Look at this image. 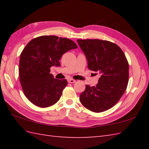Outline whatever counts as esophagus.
I'll return each instance as SVG.
<instances>
[{
    "instance_id": "34e87169",
    "label": "esophagus",
    "mask_w": 149,
    "mask_h": 149,
    "mask_svg": "<svg viewBox=\"0 0 149 149\" xmlns=\"http://www.w3.org/2000/svg\"><path fill=\"white\" fill-rule=\"evenodd\" d=\"M68 82L69 83H75V82H76V81L73 79H69L68 80Z\"/></svg>"
}]
</instances>
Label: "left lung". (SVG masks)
<instances>
[{"label":"left lung","instance_id":"obj_1","mask_svg":"<svg viewBox=\"0 0 149 149\" xmlns=\"http://www.w3.org/2000/svg\"><path fill=\"white\" fill-rule=\"evenodd\" d=\"M90 70L100 74L95 86L86 85L81 104L91 111L103 112L118 102L127 88L129 63L122 50L107 40H77Z\"/></svg>","mask_w":149,"mask_h":149}]
</instances>
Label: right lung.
<instances>
[{
    "instance_id": "1",
    "label": "right lung",
    "mask_w": 149,
    "mask_h": 149,
    "mask_svg": "<svg viewBox=\"0 0 149 149\" xmlns=\"http://www.w3.org/2000/svg\"><path fill=\"white\" fill-rule=\"evenodd\" d=\"M77 46L72 40L56 36H41L31 40L20 54L19 76L24 93L31 102L49 107L59 100L68 83L50 74V67L59 66L63 54Z\"/></svg>"
}]
</instances>
